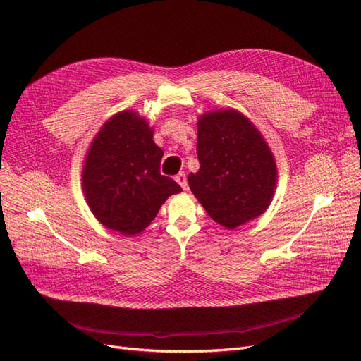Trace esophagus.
Listing matches in <instances>:
<instances>
[{
	"label": "esophagus",
	"mask_w": 361,
	"mask_h": 361,
	"mask_svg": "<svg viewBox=\"0 0 361 361\" xmlns=\"http://www.w3.org/2000/svg\"><path fill=\"white\" fill-rule=\"evenodd\" d=\"M176 182L180 185L182 190H187L188 188V182H187V176H185V173H179L178 174Z\"/></svg>",
	"instance_id": "34e87169"
}]
</instances>
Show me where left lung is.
I'll list each match as a JSON object with an SVG mask.
<instances>
[{
  "label": "left lung",
  "instance_id": "8db88e82",
  "mask_svg": "<svg viewBox=\"0 0 361 361\" xmlns=\"http://www.w3.org/2000/svg\"><path fill=\"white\" fill-rule=\"evenodd\" d=\"M200 170L192 194L207 215L233 231L264 214L277 185V166L257 128L232 108L204 113L197 123Z\"/></svg>",
  "mask_w": 361,
  "mask_h": 361
}]
</instances>
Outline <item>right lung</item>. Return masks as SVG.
I'll return each instance as SVG.
<instances>
[{
  "instance_id": "add662e5",
  "label": "right lung",
  "mask_w": 361,
  "mask_h": 361,
  "mask_svg": "<svg viewBox=\"0 0 361 361\" xmlns=\"http://www.w3.org/2000/svg\"><path fill=\"white\" fill-rule=\"evenodd\" d=\"M164 152L154 129L134 111H120L101 128L87 152L82 191L105 227L134 236L154 221L161 204L182 191L159 173Z\"/></svg>"
}]
</instances>
